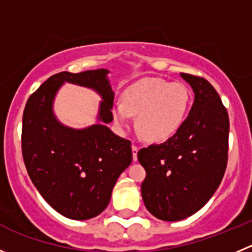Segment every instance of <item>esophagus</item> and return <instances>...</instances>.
<instances>
[{
  "label": "esophagus",
  "mask_w": 252,
  "mask_h": 252,
  "mask_svg": "<svg viewBox=\"0 0 252 252\" xmlns=\"http://www.w3.org/2000/svg\"><path fill=\"white\" fill-rule=\"evenodd\" d=\"M137 152H138V147L137 146H135V145H132V159L135 160H137Z\"/></svg>",
  "instance_id": "obj_1"
}]
</instances>
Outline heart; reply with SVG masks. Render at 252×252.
Returning <instances> with one entry per match:
<instances>
[{
  "mask_svg": "<svg viewBox=\"0 0 252 252\" xmlns=\"http://www.w3.org/2000/svg\"><path fill=\"white\" fill-rule=\"evenodd\" d=\"M190 102V90L184 84L145 78L125 90L122 104L114 106L112 116L121 131L128 128L132 116H138L137 127L143 137L163 143L183 127Z\"/></svg>",
  "mask_w": 252,
  "mask_h": 252,
  "instance_id": "1",
  "label": "heart"
}]
</instances>
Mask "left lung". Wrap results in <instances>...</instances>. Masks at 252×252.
<instances>
[{
	"mask_svg": "<svg viewBox=\"0 0 252 252\" xmlns=\"http://www.w3.org/2000/svg\"><path fill=\"white\" fill-rule=\"evenodd\" d=\"M181 76L194 93L183 127L171 140L137 153L146 171L143 203L164 221H178L202 209L220 186L227 163L229 116L219 94L204 78Z\"/></svg>",
	"mask_w": 252,
	"mask_h": 252,
	"instance_id": "obj_1",
	"label": "left lung"
}]
</instances>
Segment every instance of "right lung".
<instances>
[{
	"label": "right lung",
	"instance_id": "add662e5",
	"mask_svg": "<svg viewBox=\"0 0 252 252\" xmlns=\"http://www.w3.org/2000/svg\"><path fill=\"white\" fill-rule=\"evenodd\" d=\"M109 73L56 74L31 95L23 111L22 155L28 174L45 202L69 219H92L104 212L117 178L132 162L130 141L106 126L114 120ZM64 82L93 88L102 96L96 124L75 130L59 122L52 102Z\"/></svg>",
	"mask_w": 252,
	"mask_h": 252
}]
</instances>
